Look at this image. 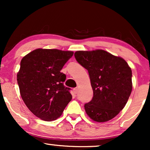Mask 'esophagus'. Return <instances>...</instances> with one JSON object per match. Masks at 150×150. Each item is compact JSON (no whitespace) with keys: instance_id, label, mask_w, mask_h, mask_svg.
<instances>
[{"instance_id":"obj_1","label":"esophagus","mask_w":150,"mask_h":150,"mask_svg":"<svg viewBox=\"0 0 150 150\" xmlns=\"http://www.w3.org/2000/svg\"><path fill=\"white\" fill-rule=\"evenodd\" d=\"M73 92L75 94H77V92H78V89L77 88H74L73 89Z\"/></svg>"}]
</instances>
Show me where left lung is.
<instances>
[{"label":"left lung","instance_id":"obj_1","mask_svg":"<svg viewBox=\"0 0 150 150\" xmlns=\"http://www.w3.org/2000/svg\"><path fill=\"white\" fill-rule=\"evenodd\" d=\"M75 58L88 70L93 98L85 104L91 119L102 123L125 107L132 89V70L127 62L104 50L77 51Z\"/></svg>","mask_w":150,"mask_h":150}]
</instances>
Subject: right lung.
Segmentation results:
<instances>
[{
	"instance_id": "right-lung-1",
	"label": "right lung",
	"mask_w": 150,
	"mask_h": 150,
	"mask_svg": "<svg viewBox=\"0 0 150 150\" xmlns=\"http://www.w3.org/2000/svg\"><path fill=\"white\" fill-rule=\"evenodd\" d=\"M73 51L37 49L22 58L17 80L21 97L30 111L46 121L56 120L71 101L61 70Z\"/></svg>"
}]
</instances>
